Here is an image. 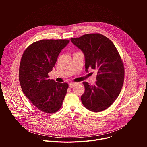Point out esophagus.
<instances>
[{
    "mask_svg": "<svg viewBox=\"0 0 147 147\" xmlns=\"http://www.w3.org/2000/svg\"><path fill=\"white\" fill-rule=\"evenodd\" d=\"M77 82H71V83H70L69 84V87L70 88H73V87H74L75 86H76L77 84Z\"/></svg>",
    "mask_w": 147,
    "mask_h": 147,
    "instance_id": "esophagus-1",
    "label": "esophagus"
}]
</instances>
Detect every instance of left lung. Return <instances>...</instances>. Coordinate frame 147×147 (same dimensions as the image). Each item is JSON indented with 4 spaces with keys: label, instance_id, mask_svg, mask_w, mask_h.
<instances>
[{
    "label": "left lung",
    "instance_id": "8db88e82",
    "mask_svg": "<svg viewBox=\"0 0 147 147\" xmlns=\"http://www.w3.org/2000/svg\"><path fill=\"white\" fill-rule=\"evenodd\" d=\"M70 40L84 55L86 71L89 69L98 71L95 84L83 82V105L94 112L105 110L117 99L123 84L124 68L119 52L109 39L99 34H86Z\"/></svg>",
    "mask_w": 147,
    "mask_h": 147
}]
</instances>
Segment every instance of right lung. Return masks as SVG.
<instances>
[{"mask_svg": "<svg viewBox=\"0 0 147 147\" xmlns=\"http://www.w3.org/2000/svg\"><path fill=\"white\" fill-rule=\"evenodd\" d=\"M67 39H43L31 44L21 59L19 81L26 97L40 111L57 112L61 107L69 84L48 78Z\"/></svg>", "mask_w": 147, "mask_h": 147, "instance_id": "obj_1", "label": "right lung"}]
</instances>
